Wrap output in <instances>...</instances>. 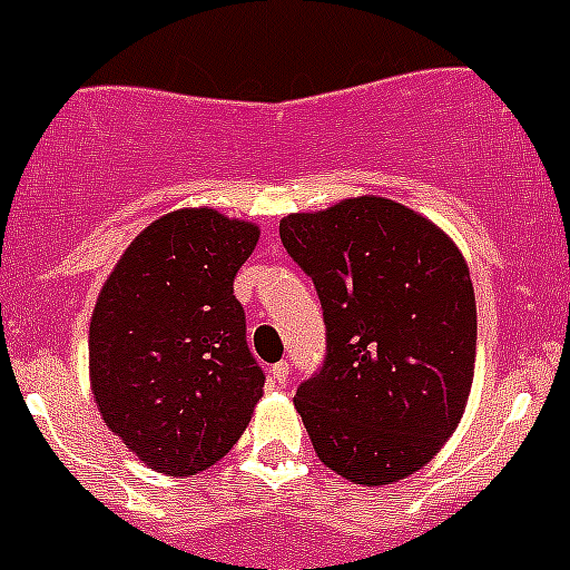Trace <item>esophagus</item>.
<instances>
[{"label":"esophagus","mask_w":570,"mask_h":570,"mask_svg":"<svg viewBox=\"0 0 570 570\" xmlns=\"http://www.w3.org/2000/svg\"><path fill=\"white\" fill-rule=\"evenodd\" d=\"M269 379L278 386H284L286 381H289V362H275L273 367H269Z\"/></svg>","instance_id":"obj_1"}]
</instances>
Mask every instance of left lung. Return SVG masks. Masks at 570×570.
I'll list each match as a JSON object with an SVG mask.
<instances>
[{"instance_id":"8db88e82","label":"left lung","mask_w":570,"mask_h":570,"mask_svg":"<svg viewBox=\"0 0 570 570\" xmlns=\"http://www.w3.org/2000/svg\"><path fill=\"white\" fill-rule=\"evenodd\" d=\"M323 306L325 358L295 406L340 476H412L454 434L476 362V297L454 242L384 197L281 219Z\"/></svg>"}]
</instances>
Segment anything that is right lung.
<instances>
[{
  "mask_svg": "<svg viewBox=\"0 0 570 570\" xmlns=\"http://www.w3.org/2000/svg\"><path fill=\"white\" fill-rule=\"evenodd\" d=\"M256 242V225L212 208L173 212L132 239L99 292L88 331L94 397L153 471H206L250 423L264 370L234 278Z\"/></svg>",
  "mask_w": 570,
  "mask_h": 570,
  "instance_id": "obj_1",
  "label": "right lung"
}]
</instances>
